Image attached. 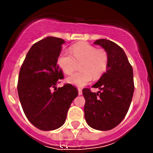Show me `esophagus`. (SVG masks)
<instances>
[{
  "label": "esophagus",
  "mask_w": 153,
  "mask_h": 153,
  "mask_svg": "<svg viewBox=\"0 0 153 153\" xmlns=\"http://www.w3.org/2000/svg\"><path fill=\"white\" fill-rule=\"evenodd\" d=\"M78 95H82V90H81V89H80V88H78Z\"/></svg>",
  "instance_id": "esophagus-1"
}]
</instances>
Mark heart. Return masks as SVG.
Segmentation results:
<instances>
[{
	"mask_svg": "<svg viewBox=\"0 0 153 153\" xmlns=\"http://www.w3.org/2000/svg\"><path fill=\"white\" fill-rule=\"evenodd\" d=\"M70 53L62 51L59 54L57 63L61 70L70 75L75 70L76 64L81 63V71L68 77L69 84L77 86H84L92 80L98 79L106 72L108 66V55L105 50L96 49L86 42H81L70 47Z\"/></svg>",
	"mask_w": 153,
	"mask_h": 153,
	"instance_id": "heart-1",
	"label": "heart"
}]
</instances>
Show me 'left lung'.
Returning <instances> with one entry per match:
<instances>
[{
  "label": "left lung",
  "mask_w": 153,
  "mask_h": 153,
  "mask_svg": "<svg viewBox=\"0 0 153 153\" xmlns=\"http://www.w3.org/2000/svg\"><path fill=\"white\" fill-rule=\"evenodd\" d=\"M94 44L101 46L108 55L106 72L92 87L83 89L85 98L84 117L90 127L101 131L113 129L126 116L134 92L133 71L124 51L109 40L98 39Z\"/></svg>",
  "instance_id": "obj_1"
}]
</instances>
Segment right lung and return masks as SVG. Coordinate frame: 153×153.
<instances>
[{
    "mask_svg": "<svg viewBox=\"0 0 153 153\" xmlns=\"http://www.w3.org/2000/svg\"><path fill=\"white\" fill-rule=\"evenodd\" d=\"M64 44V40L55 37H47L35 43L20 70L18 92L23 110L29 121L41 130L61 127L78 95L76 88L69 84L56 86L58 80L64 78L57 63Z\"/></svg>",
    "mask_w": 153,
    "mask_h": 153,
    "instance_id": "add662e5",
    "label": "right lung"
}]
</instances>
